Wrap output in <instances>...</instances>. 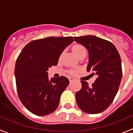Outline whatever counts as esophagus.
Instances as JSON below:
<instances>
[{"label":"esophagus","mask_w":133,"mask_h":133,"mask_svg":"<svg viewBox=\"0 0 133 133\" xmlns=\"http://www.w3.org/2000/svg\"><path fill=\"white\" fill-rule=\"evenodd\" d=\"M69 81H70V82H72V81H75V78H72V77H69Z\"/></svg>","instance_id":"obj_1"}]
</instances>
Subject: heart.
<instances>
[{
  "mask_svg": "<svg viewBox=\"0 0 133 133\" xmlns=\"http://www.w3.org/2000/svg\"><path fill=\"white\" fill-rule=\"evenodd\" d=\"M72 51H73L74 53L77 55V56H79V55H81V54L83 53V52H87L85 48H84L83 45H81V44H76V45L73 46V47H72ZM70 73L75 74L76 73V71H75V70H71V71H70Z\"/></svg>",
  "mask_w": 133,
  "mask_h": 133,
  "instance_id": "heart-1",
  "label": "heart"
}]
</instances>
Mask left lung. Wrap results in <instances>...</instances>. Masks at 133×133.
Segmentation results:
<instances>
[{
    "mask_svg": "<svg viewBox=\"0 0 133 133\" xmlns=\"http://www.w3.org/2000/svg\"><path fill=\"white\" fill-rule=\"evenodd\" d=\"M74 38L88 50L87 70L97 75L91 86L81 81L82 88L76 92L77 104L86 113H100L110 106L118 92L123 75L120 55L112 43L97 36L88 35Z\"/></svg>",
    "mask_w": 133,
    "mask_h": 133,
    "instance_id": "left-lung-1",
    "label": "left lung"
}]
</instances>
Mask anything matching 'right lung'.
<instances>
[{
    "instance_id": "obj_1",
    "label": "right lung",
    "mask_w": 133,
    "mask_h": 133,
    "mask_svg": "<svg viewBox=\"0 0 133 133\" xmlns=\"http://www.w3.org/2000/svg\"><path fill=\"white\" fill-rule=\"evenodd\" d=\"M73 41L71 36L35 40L24 46L16 59L17 93L21 103L34 115H47L58 107L69 81L63 76L49 81L47 70L58 64L61 53Z\"/></svg>"
}]
</instances>
